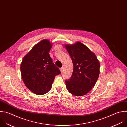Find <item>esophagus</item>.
<instances>
[{"mask_svg":"<svg viewBox=\"0 0 127 127\" xmlns=\"http://www.w3.org/2000/svg\"><path fill=\"white\" fill-rule=\"evenodd\" d=\"M60 70L61 73H63V71H64V68H63V67L61 68L60 69Z\"/></svg>","mask_w":127,"mask_h":127,"instance_id":"1","label":"esophagus"}]
</instances>
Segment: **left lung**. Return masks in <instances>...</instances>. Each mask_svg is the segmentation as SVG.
<instances>
[{
  "label": "left lung",
  "instance_id": "left-lung-1",
  "mask_svg": "<svg viewBox=\"0 0 127 127\" xmlns=\"http://www.w3.org/2000/svg\"><path fill=\"white\" fill-rule=\"evenodd\" d=\"M65 46L74 68L71 78L65 80L67 89L74 96H83L88 93L97 82L100 74V62L96 55L80 42Z\"/></svg>",
  "mask_w": 127,
  "mask_h": 127
}]
</instances>
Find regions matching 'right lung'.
Returning <instances> with one entry per match:
<instances>
[{"label":"right lung","instance_id":"right-lung-1","mask_svg":"<svg viewBox=\"0 0 127 127\" xmlns=\"http://www.w3.org/2000/svg\"><path fill=\"white\" fill-rule=\"evenodd\" d=\"M51 47L49 40H42L23 57L21 63L20 71L24 84L37 95L47 93L55 76L60 74L49 55Z\"/></svg>","mask_w":127,"mask_h":127}]
</instances>
